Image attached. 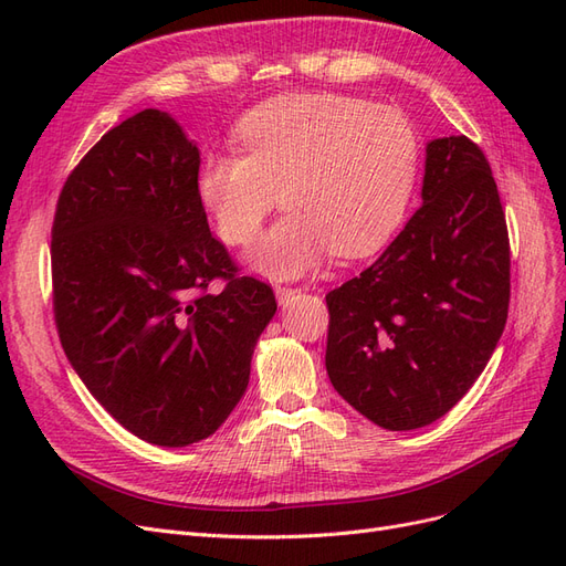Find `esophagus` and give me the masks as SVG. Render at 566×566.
Wrapping results in <instances>:
<instances>
[{"label":"esophagus","mask_w":566,"mask_h":566,"mask_svg":"<svg viewBox=\"0 0 566 566\" xmlns=\"http://www.w3.org/2000/svg\"><path fill=\"white\" fill-rule=\"evenodd\" d=\"M297 293H300V290H295V287H276V300H279L281 306H287L290 302L297 297Z\"/></svg>","instance_id":"1"}]
</instances>
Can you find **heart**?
<instances>
[{"instance_id":"heart-1","label":"heart","mask_w":566,"mask_h":566,"mask_svg":"<svg viewBox=\"0 0 566 566\" xmlns=\"http://www.w3.org/2000/svg\"><path fill=\"white\" fill-rule=\"evenodd\" d=\"M235 142L241 153L205 156L196 193L231 245L252 243L281 198L287 212L248 254L273 281L300 279L333 252L345 260L378 252L420 175L413 123L345 94L264 101L238 123Z\"/></svg>"}]
</instances>
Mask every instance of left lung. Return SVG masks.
I'll list each match as a JSON object with an SVG mask.
<instances>
[{
  "label": "left lung",
  "mask_w": 566,
  "mask_h": 566,
  "mask_svg": "<svg viewBox=\"0 0 566 566\" xmlns=\"http://www.w3.org/2000/svg\"><path fill=\"white\" fill-rule=\"evenodd\" d=\"M422 205L356 276L325 295V368L382 430L447 416L486 368L507 321L510 241L489 160L468 136L427 144Z\"/></svg>",
  "instance_id": "left-lung-1"
}]
</instances>
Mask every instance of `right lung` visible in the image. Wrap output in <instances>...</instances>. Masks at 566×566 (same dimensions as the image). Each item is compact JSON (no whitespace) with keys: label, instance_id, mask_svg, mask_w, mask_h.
Segmentation results:
<instances>
[{"label":"right lung","instance_id":"add662e5","mask_svg":"<svg viewBox=\"0 0 566 566\" xmlns=\"http://www.w3.org/2000/svg\"><path fill=\"white\" fill-rule=\"evenodd\" d=\"M200 150L172 115L146 108L101 136L59 196L51 229L54 316L92 397L139 439H208L248 389L273 290L208 227ZM214 277L226 281L208 294Z\"/></svg>","mask_w":566,"mask_h":566}]
</instances>
